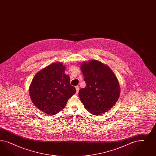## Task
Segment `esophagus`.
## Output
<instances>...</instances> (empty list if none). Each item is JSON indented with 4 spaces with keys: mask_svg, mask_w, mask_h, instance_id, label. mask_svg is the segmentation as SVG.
Segmentation results:
<instances>
[{
    "mask_svg": "<svg viewBox=\"0 0 156 156\" xmlns=\"http://www.w3.org/2000/svg\"><path fill=\"white\" fill-rule=\"evenodd\" d=\"M76 94H77L78 93V91H79V86H76Z\"/></svg>",
    "mask_w": 156,
    "mask_h": 156,
    "instance_id": "1",
    "label": "esophagus"
}]
</instances>
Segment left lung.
<instances>
[{"label":"left lung","instance_id":"obj_1","mask_svg":"<svg viewBox=\"0 0 156 156\" xmlns=\"http://www.w3.org/2000/svg\"><path fill=\"white\" fill-rule=\"evenodd\" d=\"M86 86L79 91L85 109L94 115L104 114L118 101L120 87L118 80L107 65L97 60L80 65Z\"/></svg>","mask_w":156,"mask_h":156}]
</instances>
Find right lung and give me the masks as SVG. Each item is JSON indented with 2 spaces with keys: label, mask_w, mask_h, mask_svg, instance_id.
<instances>
[{
  "label": "right lung",
  "mask_w": 156,
  "mask_h": 156,
  "mask_svg": "<svg viewBox=\"0 0 156 156\" xmlns=\"http://www.w3.org/2000/svg\"><path fill=\"white\" fill-rule=\"evenodd\" d=\"M65 69L61 62L52 63L38 71L30 86L29 93L34 105L48 115L61 112L76 93L70 76L65 74Z\"/></svg>",
  "instance_id": "add662e5"
}]
</instances>
